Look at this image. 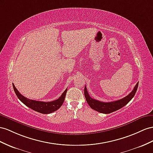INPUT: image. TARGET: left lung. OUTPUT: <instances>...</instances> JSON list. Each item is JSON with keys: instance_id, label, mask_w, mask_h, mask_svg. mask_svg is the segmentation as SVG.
Masks as SVG:
<instances>
[{"instance_id": "8db88e82", "label": "left lung", "mask_w": 153, "mask_h": 153, "mask_svg": "<svg viewBox=\"0 0 153 153\" xmlns=\"http://www.w3.org/2000/svg\"><path fill=\"white\" fill-rule=\"evenodd\" d=\"M138 87V83H137L134 89H133V91L129 94L128 95L125 96L122 99L114 101H112V102L105 103L92 98V97L89 96L87 92V87H86L85 86L84 89V94L86 100H87V102L93 110H95L101 113H103V114H109V113H111L119 110L121 108L124 107L125 105H126L129 101L133 98V97L134 96Z\"/></svg>"}]
</instances>
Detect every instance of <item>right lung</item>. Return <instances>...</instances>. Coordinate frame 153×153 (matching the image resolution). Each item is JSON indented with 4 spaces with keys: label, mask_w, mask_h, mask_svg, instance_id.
I'll list each match as a JSON object with an SVG mask.
<instances>
[{
    "label": "right lung",
    "mask_w": 153,
    "mask_h": 153,
    "mask_svg": "<svg viewBox=\"0 0 153 153\" xmlns=\"http://www.w3.org/2000/svg\"><path fill=\"white\" fill-rule=\"evenodd\" d=\"M13 87L17 97L23 103L26 105L27 107L32 108V110L42 113V114H50V113H52L59 108L64 102L66 94V92H67V88H66L65 92L62 94V95L59 97V98L52 101H49V102H44V101H36L26 98V97L21 94V93L15 88L13 83Z\"/></svg>",
    "instance_id": "add662e5"
}]
</instances>
